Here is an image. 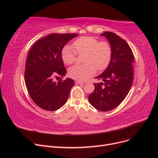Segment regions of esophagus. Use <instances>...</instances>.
<instances>
[{
	"mask_svg": "<svg viewBox=\"0 0 158 158\" xmlns=\"http://www.w3.org/2000/svg\"><path fill=\"white\" fill-rule=\"evenodd\" d=\"M84 82H82V81H79V80H76L75 81V84H84Z\"/></svg>",
	"mask_w": 158,
	"mask_h": 158,
	"instance_id": "obj_1",
	"label": "esophagus"
}]
</instances>
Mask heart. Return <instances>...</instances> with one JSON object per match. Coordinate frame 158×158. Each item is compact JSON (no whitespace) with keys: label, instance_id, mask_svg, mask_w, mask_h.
Instances as JSON below:
<instances>
[{"label":"heart","instance_id":"heart-1","mask_svg":"<svg viewBox=\"0 0 158 158\" xmlns=\"http://www.w3.org/2000/svg\"><path fill=\"white\" fill-rule=\"evenodd\" d=\"M73 47L66 45L61 51V58L66 64H71L78 54L85 53L84 64H76L69 69L70 78L84 81L98 72L106 70L111 61L113 49L110 43L99 41L94 36H84L76 40Z\"/></svg>","mask_w":158,"mask_h":158}]
</instances>
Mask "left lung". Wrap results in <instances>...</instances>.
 Returning <instances> with one entry per match:
<instances>
[{"instance_id": "left-lung-1", "label": "left lung", "mask_w": 158, "mask_h": 158, "mask_svg": "<svg viewBox=\"0 0 158 158\" xmlns=\"http://www.w3.org/2000/svg\"><path fill=\"white\" fill-rule=\"evenodd\" d=\"M106 37L113 49L111 61L107 69L96 79L95 89L88 96L89 102L101 111H109L123 101L131 89L133 82V52L127 42L114 33L106 31Z\"/></svg>"}]
</instances>
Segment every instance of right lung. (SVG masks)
<instances>
[{
  "label": "right lung",
  "instance_id": "1",
  "mask_svg": "<svg viewBox=\"0 0 158 158\" xmlns=\"http://www.w3.org/2000/svg\"><path fill=\"white\" fill-rule=\"evenodd\" d=\"M78 35L52 33L38 40L28 52L24 73L26 88L34 103L46 111H53L63 106L74 85L73 79L60 78L55 82L54 78L65 75L61 51Z\"/></svg>",
  "mask_w": 158,
  "mask_h": 158
}]
</instances>
